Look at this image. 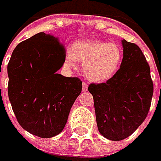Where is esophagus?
Instances as JSON below:
<instances>
[{"mask_svg": "<svg viewBox=\"0 0 161 161\" xmlns=\"http://www.w3.org/2000/svg\"><path fill=\"white\" fill-rule=\"evenodd\" d=\"M87 90H88V84L83 82V83H82V91L85 92V91H87Z\"/></svg>", "mask_w": 161, "mask_h": 161, "instance_id": "34e87169", "label": "esophagus"}]
</instances>
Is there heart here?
I'll list each match as a JSON object with an SVG mask.
<instances>
[{
  "label": "heart",
  "instance_id": "1",
  "mask_svg": "<svg viewBox=\"0 0 161 161\" xmlns=\"http://www.w3.org/2000/svg\"><path fill=\"white\" fill-rule=\"evenodd\" d=\"M122 60V48L115 43L80 40L66 50L64 62L71 68H74L77 62L82 63L85 77L93 82H102L116 73Z\"/></svg>",
  "mask_w": 161,
  "mask_h": 161
}]
</instances>
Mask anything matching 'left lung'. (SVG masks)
Returning a JSON list of instances; mask_svg holds the SVG:
<instances>
[{
	"label": "left lung",
	"mask_w": 161,
	"mask_h": 161,
	"mask_svg": "<svg viewBox=\"0 0 161 161\" xmlns=\"http://www.w3.org/2000/svg\"><path fill=\"white\" fill-rule=\"evenodd\" d=\"M120 69L105 83H91L97 129L105 138L129 137L145 120L153 95L150 66L140 47L122 40Z\"/></svg>",
	"instance_id": "1"
}]
</instances>
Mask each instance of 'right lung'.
Returning <instances> with one entry per match:
<instances>
[{
    "label": "right lung",
    "mask_w": 161,
    "mask_h": 161,
    "mask_svg": "<svg viewBox=\"0 0 161 161\" xmlns=\"http://www.w3.org/2000/svg\"><path fill=\"white\" fill-rule=\"evenodd\" d=\"M64 58L58 37L40 32L19 43L8 64V95L16 118L23 129L41 138L64 130L81 92L79 78L57 73Z\"/></svg>",
    "instance_id": "add662e5"
}]
</instances>
